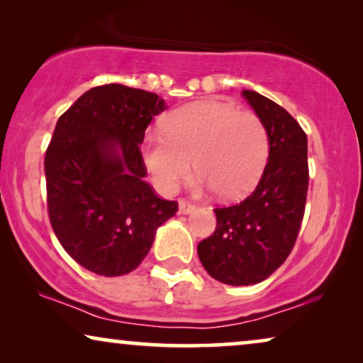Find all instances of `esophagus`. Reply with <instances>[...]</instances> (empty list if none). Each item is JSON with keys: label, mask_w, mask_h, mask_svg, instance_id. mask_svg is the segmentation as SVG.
Returning a JSON list of instances; mask_svg holds the SVG:
<instances>
[{"label": "esophagus", "mask_w": 363, "mask_h": 363, "mask_svg": "<svg viewBox=\"0 0 363 363\" xmlns=\"http://www.w3.org/2000/svg\"><path fill=\"white\" fill-rule=\"evenodd\" d=\"M178 210H180L182 215H191V213L196 210V206L191 205V203L185 201V200H182L180 203H178Z\"/></svg>", "instance_id": "obj_1"}]
</instances>
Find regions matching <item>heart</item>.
<instances>
[{
  "label": "heart",
  "mask_w": 363,
  "mask_h": 363,
  "mask_svg": "<svg viewBox=\"0 0 363 363\" xmlns=\"http://www.w3.org/2000/svg\"><path fill=\"white\" fill-rule=\"evenodd\" d=\"M269 133L256 113L216 101H196L168 113L163 133L145 138L142 158L157 188L173 193L191 173L200 191L226 200L250 193L264 172Z\"/></svg>",
  "instance_id": "1"
}]
</instances>
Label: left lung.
I'll return each mask as SVG.
<instances>
[{"instance_id": "1", "label": "left lung", "mask_w": 363, "mask_h": 363, "mask_svg": "<svg viewBox=\"0 0 363 363\" xmlns=\"http://www.w3.org/2000/svg\"><path fill=\"white\" fill-rule=\"evenodd\" d=\"M269 133V157L246 200L216 208V230L198 245L213 279L230 286L264 281L291 255L304 216L309 167L307 135L289 112L255 91H242Z\"/></svg>"}]
</instances>
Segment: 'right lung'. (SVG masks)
Listing matches in <instances>:
<instances>
[{
    "mask_svg": "<svg viewBox=\"0 0 363 363\" xmlns=\"http://www.w3.org/2000/svg\"><path fill=\"white\" fill-rule=\"evenodd\" d=\"M165 108L157 94L107 84L82 94L54 128L44 158L49 220L67 255L99 276L138 267L178 210L143 180L140 145Z\"/></svg>",
    "mask_w": 363,
    "mask_h": 363,
    "instance_id": "right-lung-1",
    "label": "right lung"
}]
</instances>
